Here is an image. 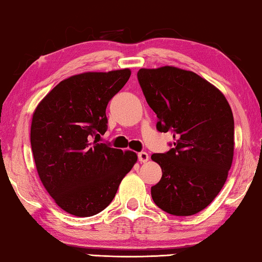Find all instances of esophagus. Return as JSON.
Listing matches in <instances>:
<instances>
[{
    "label": "esophagus",
    "instance_id": "esophagus-1",
    "mask_svg": "<svg viewBox=\"0 0 262 262\" xmlns=\"http://www.w3.org/2000/svg\"><path fill=\"white\" fill-rule=\"evenodd\" d=\"M138 160L141 163H145L146 161H149V155L145 151H142L138 154Z\"/></svg>",
    "mask_w": 262,
    "mask_h": 262
}]
</instances>
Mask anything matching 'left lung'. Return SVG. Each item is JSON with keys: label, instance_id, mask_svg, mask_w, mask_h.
Returning <instances> with one entry per match:
<instances>
[{"label": "left lung", "instance_id": "left-lung-1", "mask_svg": "<svg viewBox=\"0 0 262 262\" xmlns=\"http://www.w3.org/2000/svg\"><path fill=\"white\" fill-rule=\"evenodd\" d=\"M138 82L156 113L160 132L174 146L152 154L162 178L151 187L154 203L174 216H192L209 206L227 181L234 157V117L220 89L177 67L139 69Z\"/></svg>", "mask_w": 262, "mask_h": 262}]
</instances>
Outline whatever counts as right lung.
<instances>
[{
  "mask_svg": "<svg viewBox=\"0 0 262 262\" xmlns=\"http://www.w3.org/2000/svg\"><path fill=\"white\" fill-rule=\"evenodd\" d=\"M130 69L82 73L60 81L35 108L31 146L40 181L66 212L91 217L112 202L137 154L96 138L107 130V103Z\"/></svg>",
  "mask_w": 262,
  "mask_h": 262,
  "instance_id": "obj_1",
  "label": "right lung"
}]
</instances>
